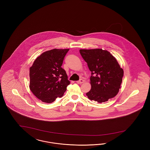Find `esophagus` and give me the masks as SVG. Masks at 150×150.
<instances>
[{
    "mask_svg": "<svg viewBox=\"0 0 150 150\" xmlns=\"http://www.w3.org/2000/svg\"><path fill=\"white\" fill-rule=\"evenodd\" d=\"M84 80L83 79H80L79 80L77 81V83H78V84H82V83H84Z\"/></svg>",
    "mask_w": 150,
    "mask_h": 150,
    "instance_id": "1",
    "label": "esophagus"
}]
</instances>
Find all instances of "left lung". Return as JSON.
Segmentation results:
<instances>
[{
  "mask_svg": "<svg viewBox=\"0 0 150 150\" xmlns=\"http://www.w3.org/2000/svg\"><path fill=\"white\" fill-rule=\"evenodd\" d=\"M80 53L91 71V89L86 93L89 100L106 102L118 93L124 71L116 58L102 49L80 50Z\"/></svg>",
  "mask_w": 150,
  "mask_h": 150,
  "instance_id": "8db88e82",
  "label": "left lung"
}]
</instances>
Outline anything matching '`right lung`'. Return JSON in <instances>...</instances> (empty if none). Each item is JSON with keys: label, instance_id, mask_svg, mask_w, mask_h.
Returning a JSON list of instances; mask_svg holds the SVG:
<instances>
[{"label": "right lung", "instance_id": "right-lung-1", "mask_svg": "<svg viewBox=\"0 0 150 150\" xmlns=\"http://www.w3.org/2000/svg\"><path fill=\"white\" fill-rule=\"evenodd\" d=\"M69 49H53L36 58L30 68V89L39 99L52 103L63 96L70 83L61 67Z\"/></svg>", "mask_w": 150, "mask_h": 150}]
</instances>
